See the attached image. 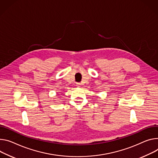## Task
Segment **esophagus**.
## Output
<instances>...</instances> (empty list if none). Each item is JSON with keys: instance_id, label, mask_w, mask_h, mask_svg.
<instances>
[{"instance_id": "1", "label": "esophagus", "mask_w": 158, "mask_h": 158, "mask_svg": "<svg viewBox=\"0 0 158 158\" xmlns=\"http://www.w3.org/2000/svg\"><path fill=\"white\" fill-rule=\"evenodd\" d=\"M76 85L77 87H80L81 85V84L80 82H76Z\"/></svg>"}]
</instances>
